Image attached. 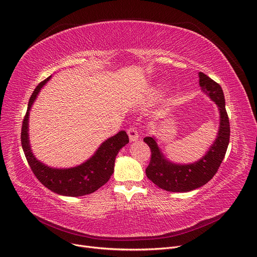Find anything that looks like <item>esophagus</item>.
I'll return each instance as SVG.
<instances>
[{
  "label": "esophagus",
  "mask_w": 257,
  "mask_h": 257,
  "mask_svg": "<svg viewBox=\"0 0 257 257\" xmlns=\"http://www.w3.org/2000/svg\"><path fill=\"white\" fill-rule=\"evenodd\" d=\"M127 133H128L130 142H135V141L139 140V132H138V130H136L135 128L130 127V128L127 130Z\"/></svg>",
  "instance_id": "esophagus-1"
}]
</instances>
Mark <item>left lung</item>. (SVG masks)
Returning a JSON list of instances; mask_svg holds the SVG:
<instances>
[{"instance_id": "left-lung-1", "label": "left lung", "mask_w": 257, "mask_h": 257, "mask_svg": "<svg viewBox=\"0 0 257 257\" xmlns=\"http://www.w3.org/2000/svg\"><path fill=\"white\" fill-rule=\"evenodd\" d=\"M199 85L217 104L220 111V127L217 139L201 159L192 164H175L164 158L154 138H145L151 149V160L146 175L154 184L166 191L188 192L207 184L218 172L229 144V118L225 109V99L220 84L199 72Z\"/></svg>"}]
</instances>
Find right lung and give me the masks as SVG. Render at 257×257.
<instances>
[{"label":"right lung","mask_w":257,"mask_h":257,"mask_svg":"<svg viewBox=\"0 0 257 257\" xmlns=\"http://www.w3.org/2000/svg\"><path fill=\"white\" fill-rule=\"evenodd\" d=\"M51 77L41 81L30 97L22 127V146L32 172L39 182L55 193L66 196H82L95 192L109 180L113 173L114 160L118 151L129 143L126 131H119L102 144L94 156L81 165L72 168H51L34 157L29 142V113L41 88Z\"/></svg>","instance_id":"obj_1"}]
</instances>
